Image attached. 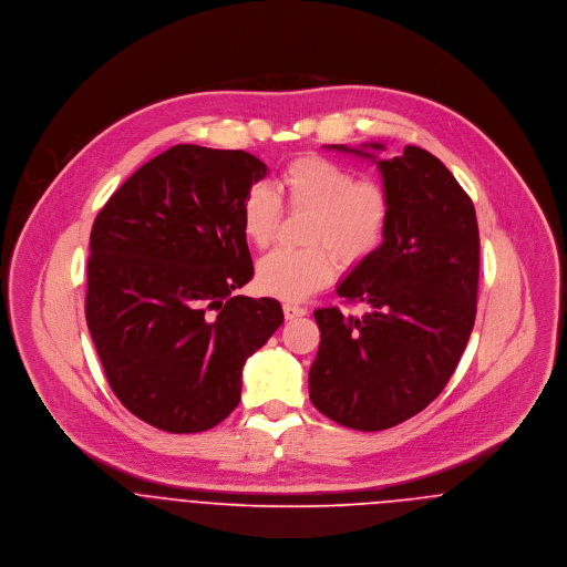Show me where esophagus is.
I'll list each match as a JSON object with an SVG mask.
<instances>
[{"instance_id": "1", "label": "esophagus", "mask_w": 567, "mask_h": 567, "mask_svg": "<svg viewBox=\"0 0 567 567\" xmlns=\"http://www.w3.org/2000/svg\"><path fill=\"white\" fill-rule=\"evenodd\" d=\"M306 308L303 306H297V303H284V315H286V319L288 321H292V319H299V317H306Z\"/></svg>"}]
</instances>
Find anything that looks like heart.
Returning a JSON list of instances; mask_svg holds the SVG:
<instances>
[{"label":"heart","instance_id":"1","mask_svg":"<svg viewBox=\"0 0 567 567\" xmlns=\"http://www.w3.org/2000/svg\"><path fill=\"white\" fill-rule=\"evenodd\" d=\"M281 203L290 212L310 214L306 227L308 250H275L257 264V288L264 295L301 301L331 284L338 264L367 261L386 238L393 198L384 183L355 178L340 163L303 155L288 163L275 189L252 185L240 205V227L246 243L268 248L281 223Z\"/></svg>","mask_w":567,"mask_h":567}]
</instances>
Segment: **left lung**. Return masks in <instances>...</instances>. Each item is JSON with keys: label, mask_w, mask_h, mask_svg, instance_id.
Here are the masks:
<instances>
[{"label": "left lung", "mask_w": 567, "mask_h": 567, "mask_svg": "<svg viewBox=\"0 0 567 567\" xmlns=\"http://www.w3.org/2000/svg\"><path fill=\"white\" fill-rule=\"evenodd\" d=\"M393 198L382 246L338 286L364 317L315 310L321 344L310 369V400L331 421L378 432L421 412L450 382L476 321L481 236L472 198L423 148L375 159Z\"/></svg>", "instance_id": "1"}]
</instances>
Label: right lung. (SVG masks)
I'll return each instance as SVG.
<instances>
[{
	"mask_svg": "<svg viewBox=\"0 0 567 567\" xmlns=\"http://www.w3.org/2000/svg\"><path fill=\"white\" fill-rule=\"evenodd\" d=\"M268 167L244 151L178 144L100 209L84 317L115 398L192 434L240 404L243 367L284 323L277 299L234 297L252 277L244 194Z\"/></svg>",
	"mask_w": 567,
	"mask_h": 567,
	"instance_id": "add662e5",
	"label": "right lung"
}]
</instances>
